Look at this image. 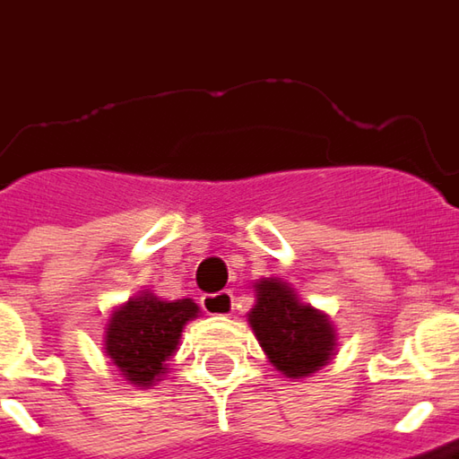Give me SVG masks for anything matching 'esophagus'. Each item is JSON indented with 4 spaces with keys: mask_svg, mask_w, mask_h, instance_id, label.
Masks as SVG:
<instances>
[{
    "mask_svg": "<svg viewBox=\"0 0 459 459\" xmlns=\"http://www.w3.org/2000/svg\"><path fill=\"white\" fill-rule=\"evenodd\" d=\"M202 308L212 313V316H230L235 310V295L230 293V290L202 295Z\"/></svg>",
    "mask_w": 459,
    "mask_h": 459,
    "instance_id": "esophagus-1",
    "label": "esophagus"
}]
</instances>
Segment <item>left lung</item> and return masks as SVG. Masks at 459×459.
I'll list each match as a JSON object with an SVG mask.
<instances>
[{
    "label": "left lung",
    "mask_w": 459,
    "mask_h": 459,
    "mask_svg": "<svg viewBox=\"0 0 459 459\" xmlns=\"http://www.w3.org/2000/svg\"><path fill=\"white\" fill-rule=\"evenodd\" d=\"M250 325L273 366L293 379L318 371L336 349L331 321L321 310L303 306L280 280L257 282Z\"/></svg>",
    "instance_id": "8db88e82"
}]
</instances>
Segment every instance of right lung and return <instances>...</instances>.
Here are the masks:
<instances>
[{
	"label": "right lung",
	"instance_id": "add662e5",
	"mask_svg": "<svg viewBox=\"0 0 459 459\" xmlns=\"http://www.w3.org/2000/svg\"><path fill=\"white\" fill-rule=\"evenodd\" d=\"M196 313L199 308L189 298L166 303L151 293L138 295L113 313L106 331V353L131 384L149 386L164 374L169 356L179 346L181 328Z\"/></svg>",
	"mask_w": 459,
	"mask_h": 459
}]
</instances>
